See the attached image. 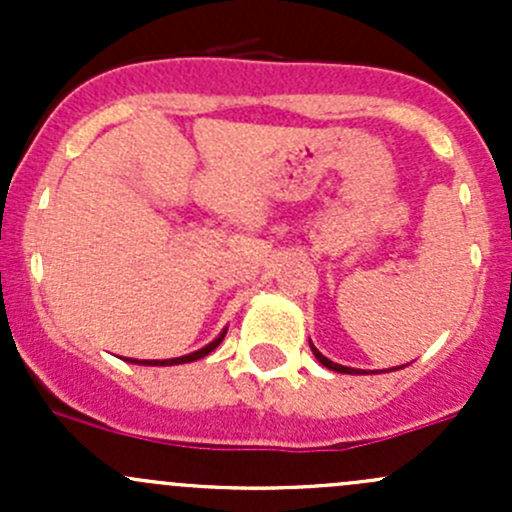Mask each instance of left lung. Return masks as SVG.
I'll use <instances>...</instances> for the list:
<instances>
[{
    "label": "left lung",
    "mask_w": 512,
    "mask_h": 512,
    "mask_svg": "<svg viewBox=\"0 0 512 512\" xmlns=\"http://www.w3.org/2000/svg\"><path fill=\"white\" fill-rule=\"evenodd\" d=\"M309 347H312V354L317 356V361H319V364H322V366H327V369H332V371H339V374H364V371H361V369H352V366L334 364V361H332V359H327V356H324L322 352H319V349L314 347L312 342H309ZM396 369H401V366H396ZM389 371H391V369H389Z\"/></svg>",
    "instance_id": "obj_1"
}]
</instances>
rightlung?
<instances>
[{
  "label": "right lung",
  "instance_id": "1",
  "mask_svg": "<svg viewBox=\"0 0 512 512\" xmlns=\"http://www.w3.org/2000/svg\"><path fill=\"white\" fill-rule=\"evenodd\" d=\"M225 334H227V329H223V332H220V337H218V339H213V342H210L208 347L198 349V352H193V354L175 356V359H141V361H138V359H126V361H133V364H143V366H173V364H188V361H198V359H203V356H208L210 352H213V349L218 347L220 342H223Z\"/></svg>",
  "mask_w": 512,
  "mask_h": 512
}]
</instances>
